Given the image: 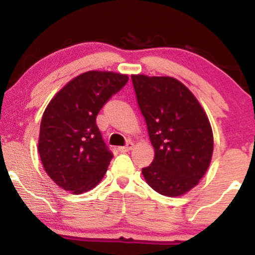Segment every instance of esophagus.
I'll list each match as a JSON object with an SVG mask.
<instances>
[{"label": "esophagus", "instance_id": "obj_1", "mask_svg": "<svg viewBox=\"0 0 255 255\" xmlns=\"http://www.w3.org/2000/svg\"><path fill=\"white\" fill-rule=\"evenodd\" d=\"M133 145H134V144H133L132 142H128L125 146H118V151H121V153H126V151H129L130 149L133 148Z\"/></svg>", "mask_w": 255, "mask_h": 255}]
</instances>
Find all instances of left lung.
<instances>
[{"instance_id":"1","label":"left lung","mask_w":255,"mask_h":255,"mask_svg":"<svg viewBox=\"0 0 255 255\" xmlns=\"http://www.w3.org/2000/svg\"><path fill=\"white\" fill-rule=\"evenodd\" d=\"M138 106L154 146V160L142 174L149 186L181 196L206 174L213 134L206 112L191 91L170 76L132 75Z\"/></svg>"}]
</instances>
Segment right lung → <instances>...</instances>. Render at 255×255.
I'll return each mask as SVG.
<instances>
[{
	"label": "right lung",
	"instance_id": "right-lung-1",
	"mask_svg": "<svg viewBox=\"0 0 255 255\" xmlns=\"http://www.w3.org/2000/svg\"><path fill=\"white\" fill-rule=\"evenodd\" d=\"M128 81L112 71H87L51 99L40 122L38 151L44 170L61 189L79 195L94 189L113 154L102 139L96 116Z\"/></svg>",
	"mask_w": 255,
	"mask_h": 255
}]
</instances>
